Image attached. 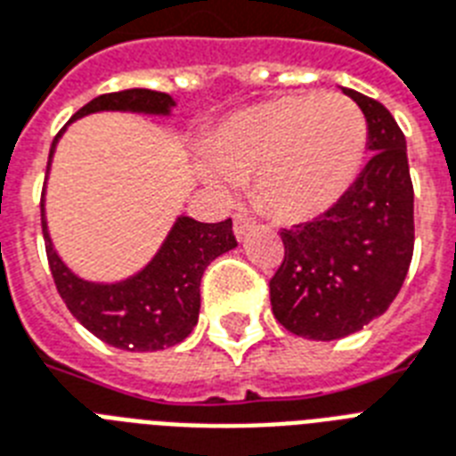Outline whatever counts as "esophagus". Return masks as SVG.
Listing matches in <instances>:
<instances>
[{
  "label": "esophagus",
  "instance_id": "esophagus-1",
  "mask_svg": "<svg viewBox=\"0 0 456 456\" xmlns=\"http://www.w3.org/2000/svg\"><path fill=\"white\" fill-rule=\"evenodd\" d=\"M232 224H235V235H238V240H242L245 238V232L254 225V218H251L249 214H245V211H235V214H232Z\"/></svg>",
  "mask_w": 456,
  "mask_h": 456
}]
</instances>
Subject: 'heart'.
<instances>
[{
    "label": "heart",
    "instance_id": "obj_1",
    "mask_svg": "<svg viewBox=\"0 0 456 456\" xmlns=\"http://www.w3.org/2000/svg\"><path fill=\"white\" fill-rule=\"evenodd\" d=\"M367 119L341 94H297L251 105L214 131L207 159L225 183L254 178L256 202L285 221L320 216L358 178Z\"/></svg>",
    "mask_w": 456,
    "mask_h": 456
}]
</instances>
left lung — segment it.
Listing matches in <instances>:
<instances>
[{
	"instance_id": "left-lung-1",
	"label": "left lung",
	"mask_w": 456,
	"mask_h": 456,
	"mask_svg": "<svg viewBox=\"0 0 456 456\" xmlns=\"http://www.w3.org/2000/svg\"><path fill=\"white\" fill-rule=\"evenodd\" d=\"M344 94L365 115L372 158L331 209L280 231L285 256L268 285L280 325L313 341L348 337L384 315L414 251L405 134L379 101Z\"/></svg>"
}]
</instances>
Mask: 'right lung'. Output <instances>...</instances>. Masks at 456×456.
Wrapping results in <instances>:
<instances>
[{"label": "right lung", "instance_id": "add662e5", "mask_svg": "<svg viewBox=\"0 0 456 456\" xmlns=\"http://www.w3.org/2000/svg\"><path fill=\"white\" fill-rule=\"evenodd\" d=\"M174 105L169 94L152 89H125L96 96L79 108L75 118L98 110H131L167 115ZM72 118V119H75ZM61 131L49 152L53 155ZM49 169V165H46ZM42 232L51 275L68 311L105 344L122 351H162L181 344L198 325L200 282L207 265L232 249V218L200 224L181 216L171 228L158 256L134 278L118 285H94L72 275L51 247L42 205Z\"/></svg>", "mask_w": 456, "mask_h": 456}]
</instances>
